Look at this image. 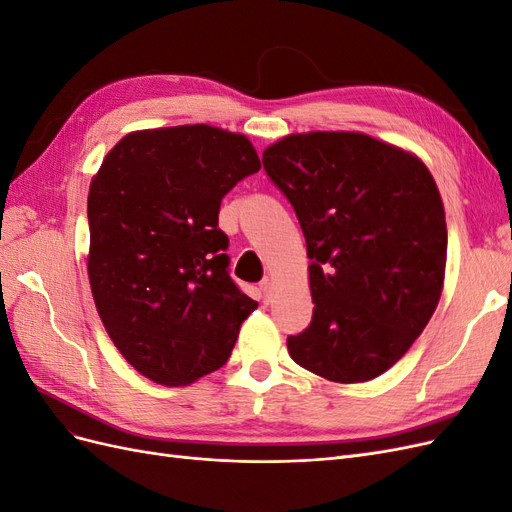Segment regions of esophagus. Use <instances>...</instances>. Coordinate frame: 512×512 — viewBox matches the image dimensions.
Returning <instances> with one entry per match:
<instances>
[{
    "label": "esophagus",
    "mask_w": 512,
    "mask_h": 512,
    "mask_svg": "<svg viewBox=\"0 0 512 512\" xmlns=\"http://www.w3.org/2000/svg\"><path fill=\"white\" fill-rule=\"evenodd\" d=\"M260 294H262V301L269 303L271 297H273V282L269 280V277H265V280L260 282Z\"/></svg>",
    "instance_id": "1"
}]
</instances>
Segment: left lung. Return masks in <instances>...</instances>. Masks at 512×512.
I'll return each instance as SVG.
<instances>
[{
  "mask_svg": "<svg viewBox=\"0 0 512 512\" xmlns=\"http://www.w3.org/2000/svg\"><path fill=\"white\" fill-rule=\"evenodd\" d=\"M307 243L314 316L288 352L331 382L391 369L436 312L444 207L427 166L361 132L290 134L262 153Z\"/></svg>",
  "mask_w": 512,
  "mask_h": 512,
  "instance_id": "8db88e82",
  "label": "left lung"
}]
</instances>
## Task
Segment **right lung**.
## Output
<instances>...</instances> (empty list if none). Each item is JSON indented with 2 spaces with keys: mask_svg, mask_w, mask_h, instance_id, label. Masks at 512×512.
<instances>
[{
  "mask_svg": "<svg viewBox=\"0 0 512 512\" xmlns=\"http://www.w3.org/2000/svg\"><path fill=\"white\" fill-rule=\"evenodd\" d=\"M260 170L243 134L196 123L123 136L91 179L89 284L136 371L183 386L220 369L258 303L228 275L222 198Z\"/></svg>",
  "mask_w": 512,
  "mask_h": 512,
  "instance_id": "add662e5",
  "label": "right lung"
}]
</instances>
